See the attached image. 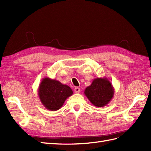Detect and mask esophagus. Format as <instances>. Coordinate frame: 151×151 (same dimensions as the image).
I'll return each mask as SVG.
<instances>
[{
    "instance_id": "34e87169",
    "label": "esophagus",
    "mask_w": 151,
    "mask_h": 151,
    "mask_svg": "<svg viewBox=\"0 0 151 151\" xmlns=\"http://www.w3.org/2000/svg\"><path fill=\"white\" fill-rule=\"evenodd\" d=\"M74 90H75V92L76 93H79L80 91H81V89L78 87H76Z\"/></svg>"
}]
</instances>
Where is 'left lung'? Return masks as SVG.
Listing matches in <instances>:
<instances>
[{"mask_svg": "<svg viewBox=\"0 0 151 151\" xmlns=\"http://www.w3.org/2000/svg\"><path fill=\"white\" fill-rule=\"evenodd\" d=\"M84 94L95 106L103 107L113 98L114 88L107 78H96L85 89Z\"/></svg>", "mask_w": 151, "mask_h": 151, "instance_id": "1", "label": "left lung"}]
</instances>
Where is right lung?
<instances>
[{
	"label": "right lung",
	"mask_w": 151,
	"mask_h": 151,
	"mask_svg": "<svg viewBox=\"0 0 151 151\" xmlns=\"http://www.w3.org/2000/svg\"><path fill=\"white\" fill-rule=\"evenodd\" d=\"M73 93L69 86L48 77L42 79L38 88V96L41 103L50 111L60 109L66 99Z\"/></svg>",
	"instance_id": "1"
}]
</instances>
